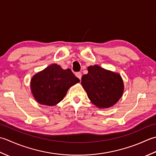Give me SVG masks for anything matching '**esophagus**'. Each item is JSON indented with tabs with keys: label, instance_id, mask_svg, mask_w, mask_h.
I'll return each mask as SVG.
<instances>
[{
	"label": "esophagus",
	"instance_id": "1",
	"mask_svg": "<svg viewBox=\"0 0 156 156\" xmlns=\"http://www.w3.org/2000/svg\"><path fill=\"white\" fill-rule=\"evenodd\" d=\"M75 75H76V77H77L78 79H80V80H81V73L80 72L76 73Z\"/></svg>",
	"mask_w": 156,
	"mask_h": 156
}]
</instances>
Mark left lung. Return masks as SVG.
Segmentation results:
<instances>
[{"instance_id":"8db88e82","label":"left lung","mask_w":156,"mask_h":156,"mask_svg":"<svg viewBox=\"0 0 156 156\" xmlns=\"http://www.w3.org/2000/svg\"><path fill=\"white\" fill-rule=\"evenodd\" d=\"M87 71L81 77V85L92 104L100 109L116 104L125 89L120 75L97 65L88 66Z\"/></svg>"}]
</instances>
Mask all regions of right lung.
<instances>
[{"label":"right lung","mask_w":156,"mask_h":156,"mask_svg":"<svg viewBox=\"0 0 156 156\" xmlns=\"http://www.w3.org/2000/svg\"><path fill=\"white\" fill-rule=\"evenodd\" d=\"M80 81L71 69L52 64L35 74L30 81L34 99L42 105L52 106L61 101L69 89Z\"/></svg>","instance_id":"1"}]
</instances>
